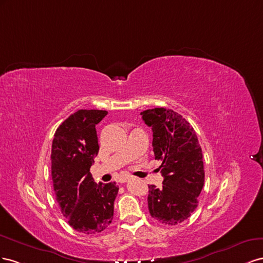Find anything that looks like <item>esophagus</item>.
<instances>
[{
    "label": "esophagus",
    "instance_id": "esophagus-1",
    "mask_svg": "<svg viewBox=\"0 0 263 263\" xmlns=\"http://www.w3.org/2000/svg\"><path fill=\"white\" fill-rule=\"evenodd\" d=\"M127 181H129V178L124 177V178H121V181H120V182H121V183H125V182H127Z\"/></svg>",
    "mask_w": 263,
    "mask_h": 263
}]
</instances>
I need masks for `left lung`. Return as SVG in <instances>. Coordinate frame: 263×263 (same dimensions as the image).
Here are the masks:
<instances>
[{
    "instance_id": "1",
    "label": "left lung",
    "mask_w": 263,
    "mask_h": 263,
    "mask_svg": "<svg viewBox=\"0 0 263 263\" xmlns=\"http://www.w3.org/2000/svg\"><path fill=\"white\" fill-rule=\"evenodd\" d=\"M153 131L155 160H161L162 189L148 186V212L164 224H177L194 213L205 182L201 147L193 126L177 112L155 108L141 112Z\"/></svg>"
}]
</instances>
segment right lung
Returning <instances> with one entry per match:
<instances>
[{
    "label": "right lung",
    "instance_id": "1",
    "mask_svg": "<svg viewBox=\"0 0 263 263\" xmlns=\"http://www.w3.org/2000/svg\"><path fill=\"white\" fill-rule=\"evenodd\" d=\"M104 110H78L58 126L51 144V178L56 200L70 226L86 235L99 234L114 218L119 187L96 184L90 167L99 152L96 124Z\"/></svg>",
    "mask_w": 263,
    "mask_h": 263
}]
</instances>
